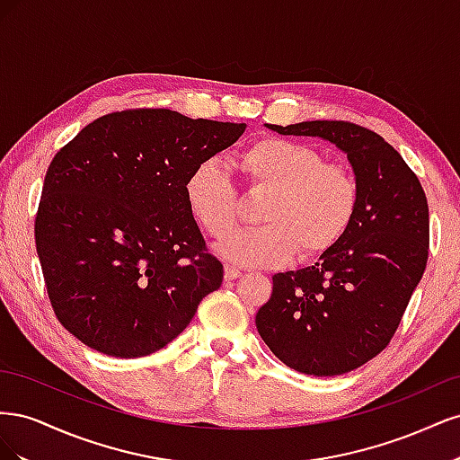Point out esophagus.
<instances>
[{
    "instance_id": "obj_1",
    "label": "esophagus",
    "mask_w": 460,
    "mask_h": 460,
    "mask_svg": "<svg viewBox=\"0 0 460 460\" xmlns=\"http://www.w3.org/2000/svg\"><path fill=\"white\" fill-rule=\"evenodd\" d=\"M242 276V272L235 269V267H230V264H226L225 267V280H235V278H240Z\"/></svg>"
}]
</instances>
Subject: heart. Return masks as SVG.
<instances>
[{
  "label": "heart",
  "instance_id": "heart-1",
  "mask_svg": "<svg viewBox=\"0 0 460 460\" xmlns=\"http://www.w3.org/2000/svg\"><path fill=\"white\" fill-rule=\"evenodd\" d=\"M247 191L262 199V226L234 234L217 252L242 267L272 269L291 261L328 253L349 230L358 205L353 172L338 163H323L314 147L267 136L238 157ZM190 213L213 238H226L240 220L238 191L217 161H203L184 184Z\"/></svg>",
  "mask_w": 460,
  "mask_h": 460
}]
</instances>
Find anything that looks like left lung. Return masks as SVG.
<instances>
[{"label":"left lung","mask_w":460,"mask_h":460,"mask_svg":"<svg viewBox=\"0 0 460 460\" xmlns=\"http://www.w3.org/2000/svg\"><path fill=\"white\" fill-rule=\"evenodd\" d=\"M267 127L282 136L320 137L343 151L358 205L340 243L313 267L272 276L257 330L289 368L313 376L351 372L392 340L424 274L426 193L399 153L372 130L345 120Z\"/></svg>","instance_id":"left-lung-1"}]
</instances>
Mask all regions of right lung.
<instances>
[{
    "label": "right lung",
    "mask_w": 460,
    "mask_h": 460,
    "mask_svg": "<svg viewBox=\"0 0 460 460\" xmlns=\"http://www.w3.org/2000/svg\"><path fill=\"white\" fill-rule=\"evenodd\" d=\"M245 122L134 109L90 122L53 157L36 252L59 323L109 357L155 353L182 333L225 269L190 213V172Z\"/></svg>",
    "instance_id": "obj_1"
}]
</instances>
